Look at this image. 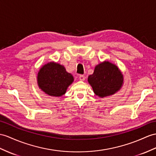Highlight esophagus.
<instances>
[{
    "label": "esophagus",
    "instance_id": "obj_1",
    "mask_svg": "<svg viewBox=\"0 0 156 156\" xmlns=\"http://www.w3.org/2000/svg\"><path fill=\"white\" fill-rule=\"evenodd\" d=\"M85 75H79V80L80 81H85Z\"/></svg>",
    "mask_w": 156,
    "mask_h": 156
}]
</instances>
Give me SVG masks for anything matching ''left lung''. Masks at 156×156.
I'll return each mask as SVG.
<instances>
[{
  "label": "left lung",
  "instance_id": "left-lung-1",
  "mask_svg": "<svg viewBox=\"0 0 156 156\" xmlns=\"http://www.w3.org/2000/svg\"><path fill=\"white\" fill-rule=\"evenodd\" d=\"M123 81V75L119 67L108 61L98 64L94 73L88 77L94 94L101 98L116 93L122 87Z\"/></svg>",
  "mask_w": 156,
  "mask_h": 156
}]
</instances>
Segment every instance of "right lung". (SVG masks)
Returning <instances> with one entry per match:
<instances>
[{
  "mask_svg": "<svg viewBox=\"0 0 156 156\" xmlns=\"http://www.w3.org/2000/svg\"><path fill=\"white\" fill-rule=\"evenodd\" d=\"M73 81V75L67 72L65 67L53 62L41 67L37 77L39 88L51 97L63 95Z\"/></svg>",
  "mask_w": 156,
  "mask_h": 156,
  "instance_id": "1",
  "label": "right lung"
}]
</instances>
